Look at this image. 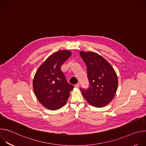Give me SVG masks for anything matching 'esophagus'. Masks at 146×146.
Listing matches in <instances>:
<instances>
[{"mask_svg": "<svg viewBox=\"0 0 146 146\" xmlns=\"http://www.w3.org/2000/svg\"><path fill=\"white\" fill-rule=\"evenodd\" d=\"M74 87H75L76 88H79V87H80V84H75V85H74Z\"/></svg>", "mask_w": 146, "mask_h": 146, "instance_id": "34e87169", "label": "esophagus"}]
</instances>
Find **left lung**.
<instances>
[{"label": "left lung", "mask_w": 146, "mask_h": 146, "mask_svg": "<svg viewBox=\"0 0 146 146\" xmlns=\"http://www.w3.org/2000/svg\"><path fill=\"white\" fill-rule=\"evenodd\" d=\"M80 55L87 66L89 88H81L86 100L96 108L106 106L114 98L118 87V78L109 62L94 52L81 51Z\"/></svg>", "instance_id": "left-lung-1"}]
</instances>
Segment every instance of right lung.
<instances>
[{
	"label": "right lung",
	"instance_id": "1",
	"mask_svg": "<svg viewBox=\"0 0 146 146\" xmlns=\"http://www.w3.org/2000/svg\"><path fill=\"white\" fill-rule=\"evenodd\" d=\"M69 50H61L50 55L38 68L33 80V91L38 100L47 109L58 110L67 102L73 86L69 84L60 70L70 56Z\"/></svg>",
	"mask_w": 146,
	"mask_h": 146
}]
</instances>
